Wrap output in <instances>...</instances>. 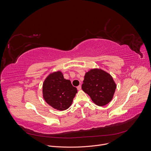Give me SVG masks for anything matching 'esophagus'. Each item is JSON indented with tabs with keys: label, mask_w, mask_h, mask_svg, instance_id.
Instances as JSON below:
<instances>
[{
	"label": "esophagus",
	"mask_w": 151,
	"mask_h": 151,
	"mask_svg": "<svg viewBox=\"0 0 151 151\" xmlns=\"http://www.w3.org/2000/svg\"><path fill=\"white\" fill-rule=\"evenodd\" d=\"M77 89H78V90H81V85H79V86H78V87H77Z\"/></svg>",
	"instance_id": "esophagus-1"
}]
</instances>
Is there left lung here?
Returning <instances> with one entry per match:
<instances>
[{
    "label": "left lung",
    "instance_id": "obj_1",
    "mask_svg": "<svg viewBox=\"0 0 151 151\" xmlns=\"http://www.w3.org/2000/svg\"><path fill=\"white\" fill-rule=\"evenodd\" d=\"M116 87L111 75L98 69L86 73L82 85V90L99 106H104L111 101Z\"/></svg>",
    "mask_w": 151,
    "mask_h": 151
}]
</instances>
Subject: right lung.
<instances>
[{
  "instance_id": "obj_1",
  "label": "right lung",
  "mask_w": 151,
  "mask_h": 151,
  "mask_svg": "<svg viewBox=\"0 0 151 151\" xmlns=\"http://www.w3.org/2000/svg\"><path fill=\"white\" fill-rule=\"evenodd\" d=\"M77 93L70 80L64 79L61 72L50 74L43 84V97L53 108L64 111L72 103Z\"/></svg>"
}]
</instances>
